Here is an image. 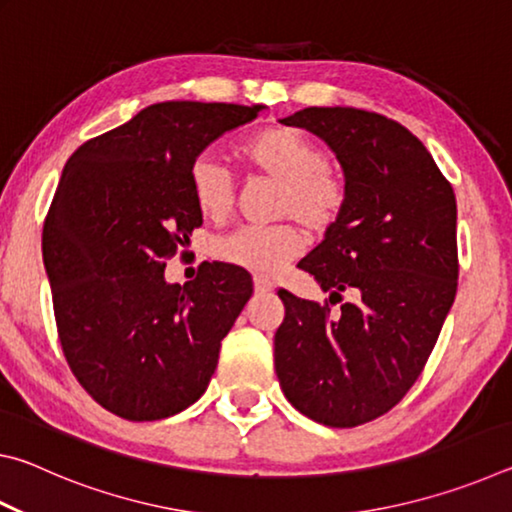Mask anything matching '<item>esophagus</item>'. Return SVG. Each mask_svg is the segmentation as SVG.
Segmentation results:
<instances>
[{"instance_id":"esophagus-1","label":"esophagus","mask_w":512,"mask_h":512,"mask_svg":"<svg viewBox=\"0 0 512 512\" xmlns=\"http://www.w3.org/2000/svg\"><path fill=\"white\" fill-rule=\"evenodd\" d=\"M275 287H273V282L271 280H266V277H255V291L257 293H268V291H273Z\"/></svg>"}]
</instances>
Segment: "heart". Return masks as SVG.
<instances>
[{"mask_svg":"<svg viewBox=\"0 0 512 512\" xmlns=\"http://www.w3.org/2000/svg\"><path fill=\"white\" fill-rule=\"evenodd\" d=\"M241 155L264 176L280 183L275 214L296 219L314 232H325L345 205V185L327 167L316 142L289 126L259 131L241 146ZM194 201L207 219L223 221L235 205V180L214 153L198 155L189 169ZM305 248L293 225H246L214 241V257L259 277H273Z\"/></svg>","mask_w":512,"mask_h":512,"instance_id":"1","label":"heart"}]
</instances>
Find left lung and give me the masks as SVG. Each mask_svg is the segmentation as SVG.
I'll return each mask as SVG.
<instances>
[{
  "label": "left lung",
  "mask_w": 512,
  "mask_h": 512,
  "mask_svg": "<svg viewBox=\"0 0 512 512\" xmlns=\"http://www.w3.org/2000/svg\"><path fill=\"white\" fill-rule=\"evenodd\" d=\"M320 137L339 160L345 205L298 268L341 300V314L280 289L275 372L314 422L357 427L415 384L456 298V196L413 133L357 108L280 119Z\"/></svg>",
  "instance_id": "left-lung-1"
}]
</instances>
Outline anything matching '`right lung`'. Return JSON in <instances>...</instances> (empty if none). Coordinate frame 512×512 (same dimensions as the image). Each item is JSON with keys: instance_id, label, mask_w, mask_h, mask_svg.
<instances>
[{"instance_id": "add662e5", "label": "right lung", "mask_w": 512, "mask_h": 512, "mask_svg": "<svg viewBox=\"0 0 512 512\" xmlns=\"http://www.w3.org/2000/svg\"><path fill=\"white\" fill-rule=\"evenodd\" d=\"M264 108L155 103L65 164L42 230L58 336L81 386L119 418L162 420L194 404L253 296L244 268L205 262L180 287L164 266L203 223L192 162Z\"/></svg>"}]
</instances>
